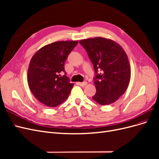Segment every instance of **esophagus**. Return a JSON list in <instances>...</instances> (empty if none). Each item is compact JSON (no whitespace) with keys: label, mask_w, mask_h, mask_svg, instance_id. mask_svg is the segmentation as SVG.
Instances as JSON below:
<instances>
[{"label":"esophagus","mask_w":159,"mask_h":159,"mask_svg":"<svg viewBox=\"0 0 159 159\" xmlns=\"http://www.w3.org/2000/svg\"><path fill=\"white\" fill-rule=\"evenodd\" d=\"M80 85H81V86H82V87H84L85 85H86L88 84V83L86 82V81H84V82H78V83Z\"/></svg>","instance_id":"1"}]
</instances>
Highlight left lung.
<instances>
[{
    "label": "left lung",
    "instance_id": "obj_1",
    "mask_svg": "<svg viewBox=\"0 0 159 159\" xmlns=\"http://www.w3.org/2000/svg\"><path fill=\"white\" fill-rule=\"evenodd\" d=\"M80 43L88 52L96 74L93 99L102 105L115 102L125 92L131 79L125 52L117 42L102 37L81 40Z\"/></svg>",
    "mask_w": 159,
    "mask_h": 159
}]
</instances>
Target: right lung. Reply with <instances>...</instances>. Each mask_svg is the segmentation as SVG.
Returning a JSON list of instances; mask_svg holds the SVG:
<instances>
[{
    "label": "right lung",
    "instance_id": "obj_1",
    "mask_svg": "<svg viewBox=\"0 0 159 159\" xmlns=\"http://www.w3.org/2000/svg\"><path fill=\"white\" fill-rule=\"evenodd\" d=\"M78 41H58L46 45L32 56L28 69V86L35 98L56 107L68 98L74 84L66 75L64 63ZM62 72L65 75L61 76Z\"/></svg>",
    "mask_w": 159,
    "mask_h": 159
}]
</instances>
